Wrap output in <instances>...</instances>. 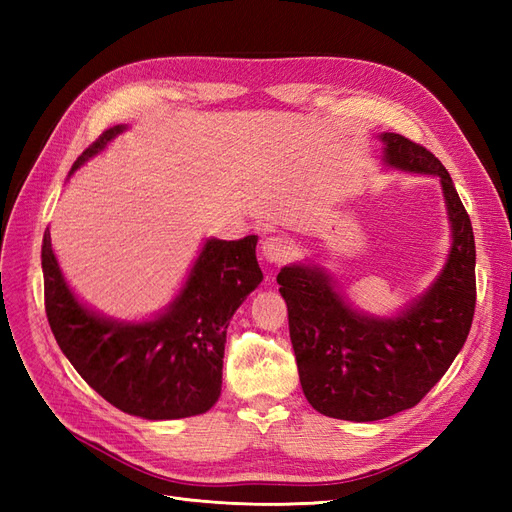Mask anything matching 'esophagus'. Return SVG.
I'll use <instances>...</instances> for the list:
<instances>
[{
	"label": "esophagus",
	"mask_w": 512,
	"mask_h": 512,
	"mask_svg": "<svg viewBox=\"0 0 512 512\" xmlns=\"http://www.w3.org/2000/svg\"><path fill=\"white\" fill-rule=\"evenodd\" d=\"M260 250H262V258L271 262V265H282V262H286L292 256V247H290L288 239H284L280 235L267 237L265 241H262Z\"/></svg>",
	"instance_id": "esophagus-1"
}]
</instances>
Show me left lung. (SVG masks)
<instances>
[{
	"instance_id": "left-lung-1",
	"label": "left lung",
	"mask_w": 512,
	"mask_h": 512,
	"mask_svg": "<svg viewBox=\"0 0 512 512\" xmlns=\"http://www.w3.org/2000/svg\"><path fill=\"white\" fill-rule=\"evenodd\" d=\"M380 141L389 166L440 177L453 243L438 280L404 312L376 318L352 309L316 265L277 275L307 401L324 416L354 423L416 406L466 344L476 305L474 232L451 175L406 136L384 132Z\"/></svg>"
}]
</instances>
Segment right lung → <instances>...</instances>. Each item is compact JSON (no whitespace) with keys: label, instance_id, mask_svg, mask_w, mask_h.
Segmentation results:
<instances>
[{"label":"right lung","instance_id":"add662e5","mask_svg":"<svg viewBox=\"0 0 512 512\" xmlns=\"http://www.w3.org/2000/svg\"><path fill=\"white\" fill-rule=\"evenodd\" d=\"M126 126L100 134L70 175ZM256 235L207 239L181 292L147 322H117L74 297L57 265L51 232L42 239L44 309L57 344L81 378L121 412L168 421L207 412L222 393V359L232 314L260 282Z\"/></svg>","mask_w":512,"mask_h":512}]
</instances>
